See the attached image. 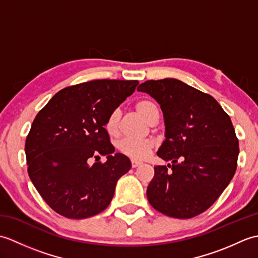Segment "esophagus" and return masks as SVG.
Returning a JSON list of instances; mask_svg holds the SVG:
<instances>
[{
	"label": "esophagus",
	"mask_w": 258,
	"mask_h": 258,
	"mask_svg": "<svg viewBox=\"0 0 258 258\" xmlns=\"http://www.w3.org/2000/svg\"><path fill=\"white\" fill-rule=\"evenodd\" d=\"M131 164H132V167H134V168H135V167L140 166L142 163H141V162H139V161H134V160H133L132 162H131Z\"/></svg>",
	"instance_id": "obj_1"
}]
</instances>
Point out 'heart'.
<instances>
[{"label": "heart", "instance_id": "1", "mask_svg": "<svg viewBox=\"0 0 258 258\" xmlns=\"http://www.w3.org/2000/svg\"><path fill=\"white\" fill-rule=\"evenodd\" d=\"M138 112L143 116L145 119L152 122L153 119L158 117V109L154 103L149 100H141L135 105ZM104 128L106 133L115 138L119 133V111L114 109L107 115L104 123ZM117 150L124 154L125 156L130 157L131 160L141 161L144 160L145 157L149 156L152 150L154 149V142L151 140H135L125 138L117 142L116 144Z\"/></svg>", "mask_w": 258, "mask_h": 258}]
</instances>
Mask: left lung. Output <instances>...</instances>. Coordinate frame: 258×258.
I'll return each mask as SVG.
<instances>
[{"mask_svg":"<svg viewBox=\"0 0 258 258\" xmlns=\"http://www.w3.org/2000/svg\"><path fill=\"white\" fill-rule=\"evenodd\" d=\"M161 105L166 139L157 152L168 165L154 167L150 204L164 215L190 218L208 210L237 167L238 139L228 114L210 94L175 79L138 87Z\"/></svg>","mask_w":258,"mask_h":258,"instance_id":"obj_1","label":"left lung"}]
</instances>
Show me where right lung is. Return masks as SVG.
I'll use <instances>...</instances> for the list:
<instances>
[{"label": "right lung", "instance_id": "add662e5", "mask_svg": "<svg viewBox=\"0 0 258 258\" xmlns=\"http://www.w3.org/2000/svg\"><path fill=\"white\" fill-rule=\"evenodd\" d=\"M138 84L95 80L68 86L33 120L25 141L27 173L42 199L59 215L87 218L111 203L116 182L130 171L131 162L120 153L113 154L104 123ZM103 155L108 156L106 162L91 164Z\"/></svg>", "mask_w": 258, "mask_h": 258}]
</instances>
